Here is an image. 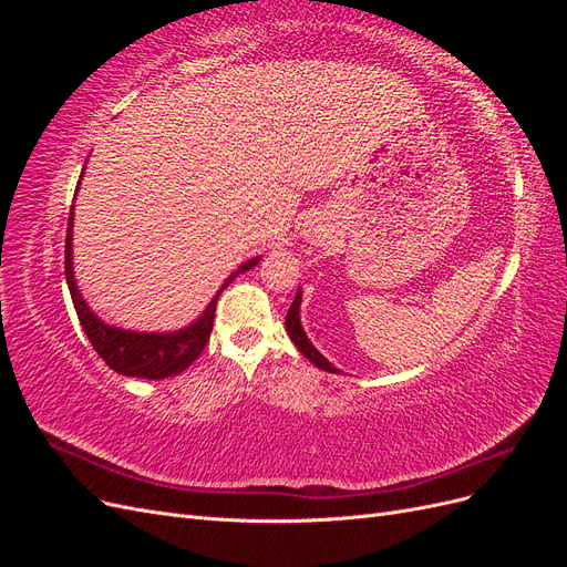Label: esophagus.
I'll return each instance as SVG.
<instances>
[{
    "mask_svg": "<svg viewBox=\"0 0 567 567\" xmlns=\"http://www.w3.org/2000/svg\"><path fill=\"white\" fill-rule=\"evenodd\" d=\"M312 241H319V236H315V238H312Z\"/></svg>",
    "mask_w": 567,
    "mask_h": 567,
    "instance_id": "esophagus-1",
    "label": "esophagus"
}]
</instances>
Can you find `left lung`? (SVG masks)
Returning <instances> with one entry per match:
<instances>
[{
    "label": "left lung",
    "mask_w": 567,
    "mask_h": 567,
    "mask_svg": "<svg viewBox=\"0 0 567 567\" xmlns=\"http://www.w3.org/2000/svg\"><path fill=\"white\" fill-rule=\"evenodd\" d=\"M300 302H302V290L298 288L296 300H293V305H290V310H288V315H286V331H288L290 340H293V346H296L307 359H310V362H312L315 367H319V369H323V371L338 373V369L312 346V340L307 338V333H305V329H302V323H300Z\"/></svg>",
    "instance_id": "left-lung-1"
}]
</instances>
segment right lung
<instances>
[{"instance_id":"add662e5","label":"right lung","mask_w":567,"mask_h":567,"mask_svg":"<svg viewBox=\"0 0 567 567\" xmlns=\"http://www.w3.org/2000/svg\"><path fill=\"white\" fill-rule=\"evenodd\" d=\"M257 262H260V257H252V260L244 262L236 271H231L227 281L219 286V290L208 302V307H205L203 315L196 321L184 326V329L167 331V333L127 331V329H120V326L106 323L104 319H99L78 290L75 271H73V208H71V217H68L65 281H68V288H71V298L75 305L78 319L94 346V350L99 352V357L104 359L113 371L132 375V379L161 381V379H169V375L182 373L186 367H192V362H196V357L203 352L205 342L210 340L219 293L238 277V274L252 269Z\"/></svg>"}]
</instances>
